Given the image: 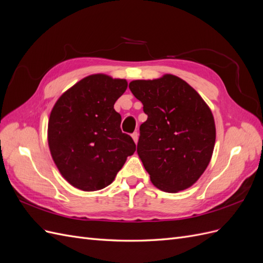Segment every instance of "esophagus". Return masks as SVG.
<instances>
[{
    "label": "esophagus",
    "mask_w": 263,
    "mask_h": 263,
    "mask_svg": "<svg viewBox=\"0 0 263 263\" xmlns=\"http://www.w3.org/2000/svg\"><path fill=\"white\" fill-rule=\"evenodd\" d=\"M132 138H133V139H134V141L136 142V144H137V142H138V138H139V134H138L137 132L133 133V134H132Z\"/></svg>",
    "instance_id": "esophagus-1"
}]
</instances>
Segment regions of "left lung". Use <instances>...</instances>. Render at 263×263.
I'll return each instance as SVG.
<instances>
[{
	"label": "left lung",
	"mask_w": 263,
	"mask_h": 263,
	"mask_svg": "<svg viewBox=\"0 0 263 263\" xmlns=\"http://www.w3.org/2000/svg\"><path fill=\"white\" fill-rule=\"evenodd\" d=\"M129 89L144 105L137 154L153 184L177 193L192 186L213 156L216 127L210 106L181 78L134 80Z\"/></svg>",
	"instance_id": "1"
}]
</instances>
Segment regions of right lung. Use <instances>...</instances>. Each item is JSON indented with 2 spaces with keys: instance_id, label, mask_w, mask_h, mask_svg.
Here are the masks:
<instances>
[{
  "instance_id": "right-lung-1",
  "label": "right lung",
  "mask_w": 263,
  "mask_h": 263,
  "mask_svg": "<svg viewBox=\"0 0 263 263\" xmlns=\"http://www.w3.org/2000/svg\"><path fill=\"white\" fill-rule=\"evenodd\" d=\"M125 79L104 73L83 78L54 103L48 122V146L54 164L71 185L93 192L112 183L136 145L122 133L114 109L126 91Z\"/></svg>"
}]
</instances>
